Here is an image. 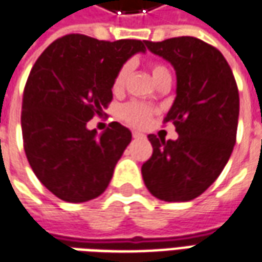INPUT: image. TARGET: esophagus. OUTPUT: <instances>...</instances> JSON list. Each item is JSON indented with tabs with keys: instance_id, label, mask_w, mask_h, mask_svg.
Returning <instances> with one entry per match:
<instances>
[{
	"instance_id": "34e87169",
	"label": "esophagus",
	"mask_w": 262,
	"mask_h": 262,
	"mask_svg": "<svg viewBox=\"0 0 262 262\" xmlns=\"http://www.w3.org/2000/svg\"><path fill=\"white\" fill-rule=\"evenodd\" d=\"M132 136L135 137V139H142V137H144V135L143 133H140V132H133Z\"/></svg>"
}]
</instances>
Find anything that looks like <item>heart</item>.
Instances as JSON below:
<instances>
[{"instance_id":"b5f03b06","label":"heart","mask_w":262,"mask_h":262,"mask_svg":"<svg viewBox=\"0 0 262 262\" xmlns=\"http://www.w3.org/2000/svg\"><path fill=\"white\" fill-rule=\"evenodd\" d=\"M150 72L153 79L156 80V83L164 82V80H171V74H170L169 68L164 63L160 62H153L150 63ZM130 74V63H123L119 68L118 74L115 75L113 79V91L120 92L126 85L127 76ZM153 115V107L149 105H144L142 102H129L120 107V118L125 120L126 123L135 126V127H146L150 123V119Z\"/></svg>"}]
</instances>
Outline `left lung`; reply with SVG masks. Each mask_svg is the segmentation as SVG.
Returning <instances> with one entry per match:
<instances>
[{
    "mask_svg": "<svg viewBox=\"0 0 262 262\" xmlns=\"http://www.w3.org/2000/svg\"><path fill=\"white\" fill-rule=\"evenodd\" d=\"M176 71L177 89L164 123L177 140L149 135L153 155L142 166L144 184L163 201H190L204 193L231 156L239 96L233 71L220 51L194 36L146 41Z\"/></svg>",
    "mask_w": 262,
    "mask_h": 262,
    "instance_id": "obj_1",
    "label": "left lung"
}]
</instances>
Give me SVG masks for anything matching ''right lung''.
Masks as SVG:
<instances>
[{
  "label": "right lung",
  "instance_id": "add662e5",
  "mask_svg": "<svg viewBox=\"0 0 262 262\" xmlns=\"http://www.w3.org/2000/svg\"><path fill=\"white\" fill-rule=\"evenodd\" d=\"M146 41H99L69 34L36 59L24 89L25 155L38 180L68 203L96 199L130 143V130L112 122L102 135L86 123L112 102L115 75Z\"/></svg>",
  "mask_w": 262,
  "mask_h": 262
}]
</instances>
